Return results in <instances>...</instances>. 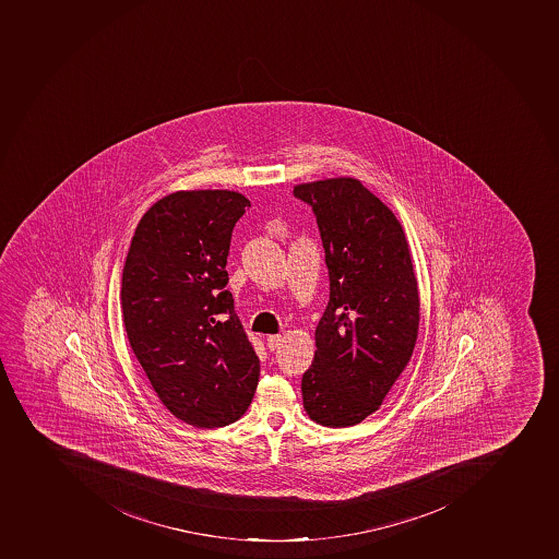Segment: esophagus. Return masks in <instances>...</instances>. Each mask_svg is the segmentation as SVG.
<instances>
[{"label": "esophagus", "mask_w": 559, "mask_h": 559, "mask_svg": "<svg viewBox=\"0 0 559 559\" xmlns=\"http://www.w3.org/2000/svg\"><path fill=\"white\" fill-rule=\"evenodd\" d=\"M282 334H273V336H269L267 338V347L271 348V350H276V348H280V345H282Z\"/></svg>", "instance_id": "1"}]
</instances>
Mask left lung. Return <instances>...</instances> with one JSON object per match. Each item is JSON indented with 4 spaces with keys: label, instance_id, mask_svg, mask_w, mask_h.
I'll return each mask as SVG.
<instances>
[{
    "label": "left lung",
    "instance_id": "left-lung-1",
    "mask_svg": "<svg viewBox=\"0 0 559 559\" xmlns=\"http://www.w3.org/2000/svg\"><path fill=\"white\" fill-rule=\"evenodd\" d=\"M294 194L313 209L331 290L302 404L319 425L354 427L382 405L416 347L413 257L400 221L361 180L299 183Z\"/></svg>",
    "mask_w": 559,
    "mask_h": 559
}]
</instances>
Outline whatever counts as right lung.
<instances>
[{
  "label": "right lung",
  "mask_w": 559,
  "mask_h": 559,
  "mask_svg": "<svg viewBox=\"0 0 559 559\" xmlns=\"http://www.w3.org/2000/svg\"><path fill=\"white\" fill-rule=\"evenodd\" d=\"M248 206L228 189L160 198L138 223L123 265L132 353L163 405L197 428L237 421L259 384V356L225 288L231 231Z\"/></svg>",
  "instance_id": "right-lung-1"
}]
</instances>
